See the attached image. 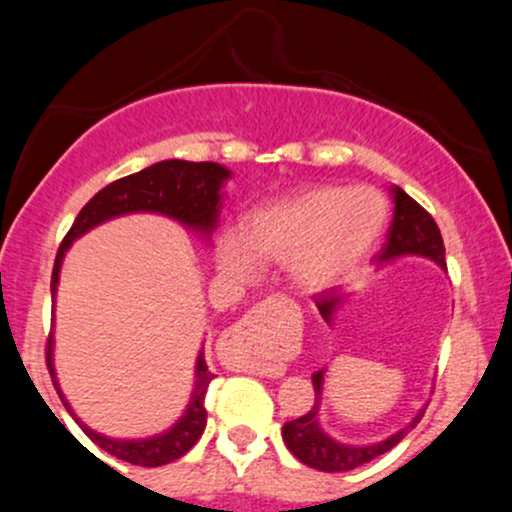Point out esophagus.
Listing matches in <instances>:
<instances>
[{
	"label": "esophagus",
	"instance_id": "1",
	"mask_svg": "<svg viewBox=\"0 0 512 512\" xmlns=\"http://www.w3.org/2000/svg\"><path fill=\"white\" fill-rule=\"evenodd\" d=\"M264 315H267V313H264V308L250 310V313L245 315L243 320H238L236 325L231 327V330L223 334V342H226V344H240L243 339H248V334L252 330H257V325H262ZM245 363H250V368H262V366H267V358H264L257 349H252V351H248V356H245Z\"/></svg>",
	"mask_w": 512,
	"mask_h": 512
}]
</instances>
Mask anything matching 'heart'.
<instances>
[{
    "label": "heart",
    "mask_w": 512,
    "mask_h": 512,
    "mask_svg": "<svg viewBox=\"0 0 512 512\" xmlns=\"http://www.w3.org/2000/svg\"><path fill=\"white\" fill-rule=\"evenodd\" d=\"M387 219V204L373 187H310L252 209L238 238L216 245V269L248 281L257 262H289L301 291L334 289L366 262Z\"/></svg>",
    "instance_id": "1"
}]
</instances>
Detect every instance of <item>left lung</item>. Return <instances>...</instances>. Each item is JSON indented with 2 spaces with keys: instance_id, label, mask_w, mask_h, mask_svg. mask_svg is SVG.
Here are the masks:
<instances>
[{
  "instance_id": "left-lung-1",
  "label": "left lung",
  "mask_w": 512,
  "mask_h": 512,
  "mask_svg": "<svg viewBox=\"0 0 512 512\" xmlns=\"http://www.w3.org/2000/svg\"><path fill=\"white\" fill-rule=\"evenodd\" d=\"M392 202H395V214H392L390 231H387V243L383 250L375 255V264L383 267L399 260V257H426V260L436 262L440 269H445V248L443 238L436 221L431 219V214L416 204L402 187L392 185L390 187ZM349 301V293H342V289H330L320 296H315V305L320 310L322 320L327 325H334L337 313L344 308V303ZM325 375L327 368L317 370L313 375V387H315V404L310 407L308 414L298 416V419L286 421L281 428V436H284L286 448L298 457L308 467L320 469V472H349V469L361 467L375 457H380L383 452L392 450L407 433L421 421L424 416V407L414 414V419L407 426H402L399 431L392 433L383 440H375V443H342V440L332 438L330 433L322 428V390H325Z\"/></svg>"
}]
</instances>
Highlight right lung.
I'll use <instances>...</instances> for the list:
<instances>
[{
	"label": "right lung",
	"mask_w": 512,
	"mask_h": 512,
	"mask_svg": "<svg viewBox=\"0 0 512 512\" xmlns=\"http://www.w3.org/2000/svg\"><path fill=\"white\" fill-rule=\"evenodd\" d=\"M233 178V173L221 163H192L180 161V158H170V161L154 163V166L139 170V173L127 175V178L110 182L103 187L91 202L76 216L72 231L62 240L60 250H57L55 269H52V303L57 301V286H60V272L62 262L67 257L69 248L74 240L86 236L96 226L105 221L120 219V216L129 214H158L166 219L178 221L182 228L192 231L202 243L211 245V233L219 228V216L223 209V199H226V182ZM48 368L52 375V385H55L57 395H60L64 409L72 414V419L81 426L98 448L139 467H161L178 457L185 455L192 445L197 443L199 436L204 433L207 426V407H204V395L207 387L214 378L209 373L207 361H204V349H199L195 361V385H192L190 402H187L185 411L173 426L166 431L154 433L146 438H110L105 433H98L96 428L76 416L72 404L64 397L60 380H57L55 370V337L50 334L48 339Z\"/></svg>",
	"instance_id": "add662e5"
}]
</instances>
